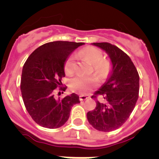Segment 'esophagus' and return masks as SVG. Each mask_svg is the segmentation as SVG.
I'll return each instance as SVG.
<instances>
[{"instance_id": "obj_1", "label": "esophagus", "mask_w": 159, "mask_h": 159, "mask_svg": "<svg viewBox=\"0 0 159 159\" xmlns=\"http://www.w3.org/2000/svg\"><path fill=\"white\" fill-rule=\"evenodd\" d=\"M89 97H87V96H85V95H80L79 96V99L81 101H85V100L88 99Z\"/></svg>"}]
</instances>
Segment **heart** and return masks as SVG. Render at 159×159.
I'll use <instances>...</instances> for the list:
<instances>
[{
  "instance_id": "obj_1",
  "label": "heart",
  "mask_w": 159,
  "mask_h": 159,
  "mask_svg": "<svg viewBox=\"0 0 159 159\" xmlns=\"http://www.w3.org/2000/svg\"><path fill=\"white\" fill-rule=\"evenodd\" d=\"M78 56L82 60H85L92 64L93 70L101 78L107 76L111 69V65L108 60L104 59L102 51L95 47H86L78 52ZM64 70L67 75H72L77 70L75 57L70 55L64 63ZM97 80L94 76L74 77L70 81V88L72 91L78 93L85 94L97 86Z\"/></svg>"
}]
</instances>
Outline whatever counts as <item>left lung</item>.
<instances>
[{"mask_svg":"<svg viewBox=\"0 0 159 159\" xmlns=\"http://www.w3.org/2000/svg\"><path fill=\"white\" fill-rule=\"evenodd\" d=\"M108 53L112 71L107 82L92 96L97 106L87 113L88 121L95 129L111 131L128 120L139 98V76L130 57L109 43H93ZM101 95V101L97 97Z\"/></svg>","mask_w":159,"mask_h":159,"instance_id":"left-lung-1","label":"left lung"}]
</instances>
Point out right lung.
Returning <instances> with one entry per match:
<instances>
[{
  "label": "right lung",
  "instance_id": "obj_1",
  "mask_svg": "<svg viewBox=\"0 0 159 159\" xmlns=\"http://www.w3.org/2000/svg\"><path fill=\"white\" fill-rule=\"evenodd\" d=\"M83 44L69 41L47 43L31 53L24 63L21 94L27 111L39 125L51 129L60 128L68 120L73 105L80 102L77 94L56 99L55 92L56 88L60 91L67 88L61 86L65 77L64 63Z\"/></svg>",
  "mask_w": 159,
  "mask_h": 159
}]
</instances>
